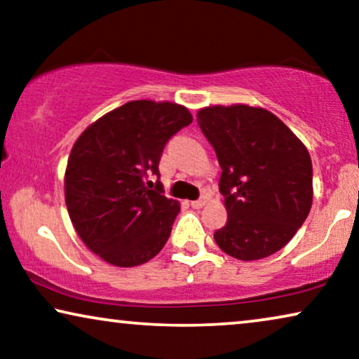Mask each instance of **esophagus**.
I'll return each mask as SVG.
<instances>
[{"mask_svg":"<svg viewBox=\"0 0 359 359\" xmlns=\"http://www.w3.org/2000/svg\"><path fill=\"white\" fill-rule=\"evenodd\" d=\"M205 205V199H198V201H193V203H191V208L193 209H201V208H204Z\"/></svg>","mask_w":359,"mask_h":359,"instance_id":"1","label":"esophagus"}]
</instances>
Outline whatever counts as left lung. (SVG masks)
I'll list each match as a JSON object with an SVG mask.
<instances>
[{"label":"left lung","mask_w":359,"mask_h":359,"mask_svg":"<svg viewBox=\"0 0 359 359\" xmlns=\"http://www.w3.org/2000/svg\"><path fill=\"white\" fill-rule=\"evenodd\" d=\"M198 124L222 168L219 189L229 219L214 233L215 243L242 262L279 252L312 205V161L306 145L263 107H203Z\"/></svg>","instance_id":"1"}]
</instances>
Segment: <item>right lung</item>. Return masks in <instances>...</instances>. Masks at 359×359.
I'll return each instance as SVG.
<instances>
[{"instance_id": "right-lung-1", "label": "right lung", "mask_w": 359, "mask_h": 359, "mask_svg": "<svg viewBox=\"0 0 359 359\" xmlns=\"http://www.w3.org/2000/svg\"><path fill=\"white\" fill-rule=\"evenodd\" d=\"M184 106L129 101L83 130L65 170V203L83 243L121 268L147 263L165 247L178 201L147 176H160L166 142L189 126Z\"/></svg>"}]
</instances>
